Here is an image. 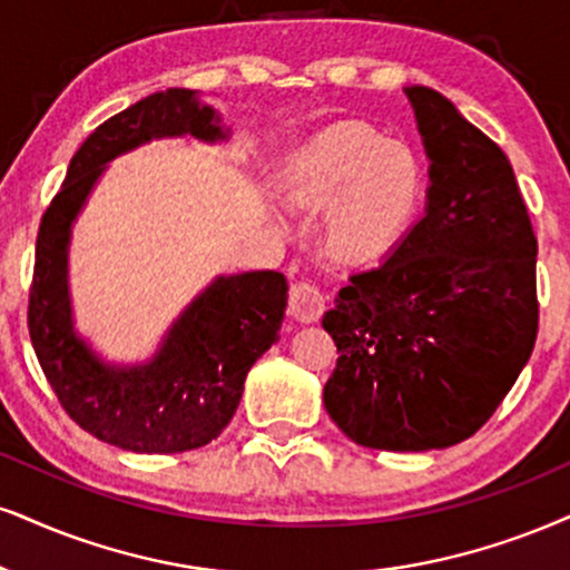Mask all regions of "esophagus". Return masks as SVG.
<instances>
[{
    "mask_svg": "<svg viewBox=\"0 0 570 570\" xmlns=\"http://www.w3.org/2000/svg\"><path fill=\"white\" fill-rule=\"evenodd\" d=\"M287 308L298 322H317L325 314L327 298L312 279H298L287 293Z\"/></svg>",
    "mask_w": 570,
    "mask_h": 570,
    "instance_id": "obj_1",
    "label": "esophagus"
}]
</instances>
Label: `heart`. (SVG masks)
Listing matches in <instances>:
<instances>
[{
	"label": "heart",
	"instance_id": "1",
	"mask_svg": "<svg viewBox=\"0 0 570 570\" xmlns=\"http://www.w3.org/2000/svg\"><path fill=\"white\" fill-rule=\"evenodd\" d=\"M425 189V166L406 142L346 121L314 137L287 174V195L304 210H327L322 245L335 262L364 264L389 253Z\"/></svg>",
	"mask_w": 570,
	"mask_h": 570
}]
</instances>
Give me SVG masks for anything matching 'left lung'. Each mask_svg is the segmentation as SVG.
<instances>
[{
    "mask_svg": "<svg viewBox=\"0 0 570 570\" xmlns=\"http://www.w3.org/2000/svg\"><path fill=\"white\" fill-rule=\"evenodd\" d=\"M406 97L431 158L425 216L322 317L338 346L322 396L356 444L425 452L487 425L529 362L537 235L500 145L439 91Z\"/></svg>",
    "mask_w": 570,
    "mask_h": 570,
    "instance_id": "obj_1",
    "label": "left lung"
}]
</instances>
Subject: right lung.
<instances>
[{
	"label": "right lung",
	"mask_w": 570,
	"mask_h": 570,
	"mask_svg": "<svg viewBox=\"0 0 570 570\" xmlns=\"http://www.w3.org/2000/svg\"><path fill=\"white\" fill-rule=\"evenodd\" d=\"M214 108L189 89L145 97L97 126L70 158L45 210L28 291V335L68 417L95 439L139 454L206 446L235 414L253 362L279 338L287 283L279 272L219 277L171 327L145 367H105L70 330L66 245L70 222L102 166L153 137L224 139Z\"/></svg>",
	"instance_id": "obj_1"
}]
</instances>
